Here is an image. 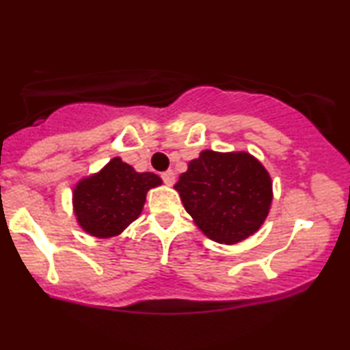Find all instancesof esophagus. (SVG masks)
<instances>
[{
	"instance_id": "obj_1",
	"label": "esophagus",
	"mask_w": 350,
	"mask_h": 350,
	"mask_svg": "<svg viewBox=\"0 0 350 350\" xmlns=\"http://www.w3.org/2000/svg\"><path fill=\"white\" fill-rule=\"evenodd\" d=\"M162 180L167 186H174L175 183V172L174 170H167L162 174Z\"/></svg>"
}]
</instances>
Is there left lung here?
<instances>
[{
	"mask_svg": "<svg viewBox=\"0 0 350 350\" xmlns=\"http://www.w3.org/2000/svg\"><path fill=\"white\" fill-rule=\"evenodd\" d=\"M174 188L204 236L224 245L253 236L274 198L269 172L247 151H200Z\"/></svg>",
	"mask_w": 350,
	"mask_h": 350,
	"instance_id": "8db88e82",
	"label": "left lung"
}]
</instances>
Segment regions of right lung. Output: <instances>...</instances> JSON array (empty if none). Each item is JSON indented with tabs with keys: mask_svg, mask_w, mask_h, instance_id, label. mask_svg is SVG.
Returning <instances> with one entry per match:
<instances>
[{
	"mask_svg": "<svg viewBox=\"0 0 350 350\" xmlns=\"http://www.w3.org/2000/svg\"><path fill=\"white\" fill-rule=\"evenodd\" d=\"M161 185V176L152 172H137L121 157H113L73 186L76 223L92 237L121 236L140 217L148 191Z\"/></svg>",
	"mask_w": 350,
	"mask_h": 350,
	"instance_id": "add662e5",
	"label": "right lung"
}]
</instances>
